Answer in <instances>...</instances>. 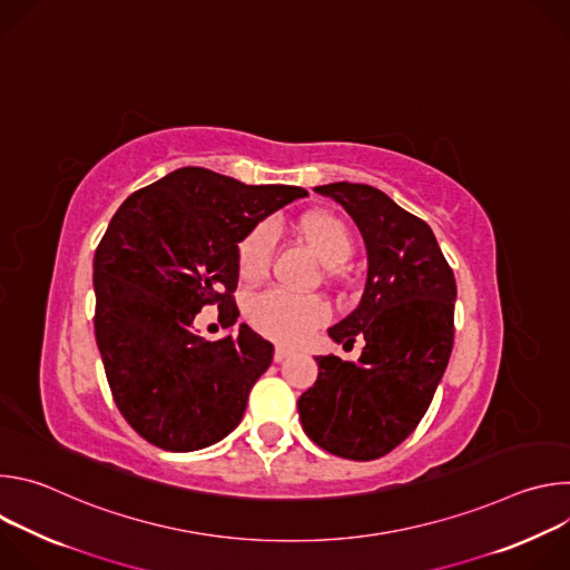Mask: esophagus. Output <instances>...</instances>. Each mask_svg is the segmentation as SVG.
I'll list each match as a JSON object with an SVG mask.
<instances>
[{"mask_svg": "<svg viewBox=\"0 0 570 570\" xmlns=\"http://www.w3.org/2000/svg\"><path fill=\"white\" fill-rule=\"evenodd\" d=\"M291 354H293V350H291V347H286V345H277V347H275V363L286 361Z\"/></svg>", "mask_w": 570, "mask_h": 570, "instance_id": "esophagus-1", "label": "esophagus"}]
</instances>
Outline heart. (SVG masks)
<instances>
[{
  "instance_id": "1",
  "label": "heart",
  "mask_w": 570,
  "mask_h": 570,
  "mask_svg": "<svg viewBox=\"0 0 570 570\" xmlns=\"http://www.w3.org/2000/svg\"><path fill=\"white\" fill-rule=\"evenodd\" d=\"M299 232L311 250L317 255V259L327 268H336L352 257V234L347 225L334 214L315 212L304 216L299 220ZM273 243L275 229L271 223L257 225L238 243L240 277L257 279L268 271ZM246 315L257 332L284 343H299L311 336L320 324L330 320V306L313 295L268 288L250 297Z\"/></svg>"
}]
</instances>
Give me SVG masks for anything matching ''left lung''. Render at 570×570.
Here are the masks:
<instances>
[{"instance_id":"8db88e82","label":"left lung","mask_w":570,"mask_h":570,"mask_svg":"<svg viewBox=\"0 0 570 570\" xmlns=\"http://www.w3.org/2000/svg\"><path fill=\"white\" fill-rule=\"evenodd\" d=\"M345 207L367 253L358 306L330 330L334 343L363 336L358 363L315 356L317 381L299 401L304 433L347 460H374L426 415L453 350L455 277L433 229L370 185L315 187Z\"/></svg>"}]
</instances>
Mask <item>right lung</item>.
Instances as JSON below:
<instances>
[{
	"label": "right lung",
	"instance_id": "right-lung-1",
	"mask_svg": "<svg viewBox=\"0 0 570 570\" xmlns=\"http://www.w3.org/2000/svg\"><path fill=\"white\" fill-rule=\"evenodd\" d=\"M304 196L299 187H255L183 167L112 216L95 253V334L121 415L150 444L198 451L240 424L275 350L248 324L205 341L194 317L218 304L232 327L238 243Z\"/></svg>",
	"mask_w": 570,
	"mask_h": 570
}]
</instances>
